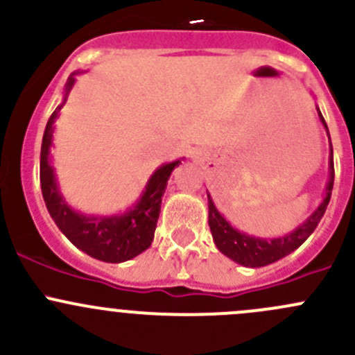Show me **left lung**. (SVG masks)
I'll return each instance as SVG.
<instances>
[{
	"instance_id": "obj_1",
	"label": "left lung",
	"mask_w": 355,
	"mask_h": 355,
	"mask_svg": "<svg viewBox=\"0 0 355 355\" xmlns=\"http://www.w3.org/2000/svg\"><path fill=\"white\" fill-rule=\"evenodd\" d=\"M318 110V116L320 121L323 123L324 130H327L328 139H330V132H328V125L324 121L323 114H321L320 108ZM330 175H328V184H327V194L324 199L321 200L320 206L314 209V213L307 218L306 221L299 225L295 230H292L290 234L284 235V237L277 239H263V237H254V235L244 234V232L237 230L230 225V221L225 220L223 214L216 209L213 199L207 194V207H209V228L211 234H213V241L216 244L218 250L221 254H225L227 257H230L235 263L242 264L247 268H261L268 266V264L275 263V261L282 259V257L288 256L290 252H293L295 249H299L304 242L307 241L311 234L316 230L318 223L323 218L324 211H327L328 202L331 198V189H333V180H335V168H333V148L330 141Z\"/></svg>"
}]
</instances>
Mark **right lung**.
Listing matches in <instances>:
<instances>
[{
    "label": "right lung",
    "mask_w": 355,
    "mask_h": 355,
    "mask_svg": "<svg viewBox=\"0 0 355 355\" xmlns=\"http://www.w3.org/2000/svg\"><path fill=\"white\" fill-rule=\"evenodd\" d=\"M68 77L63 92V103L58 106L46 123L41 146V189L46 207L51 214L56 227L62 230L68 241L82 252L105 263H123L144 252L151 247L155 239L157 218L161 211V199L166 191L168 178L180 159L161 164L151 175L137 202L123 214L111 216H92L71 209L60 192L56 182L55 168L51 164V146L55 121L60 116V110L67 103L68 94L75 84V75Z\"/></svg>",
    "instance_id": "right-lung-1"
}]
</instances>
